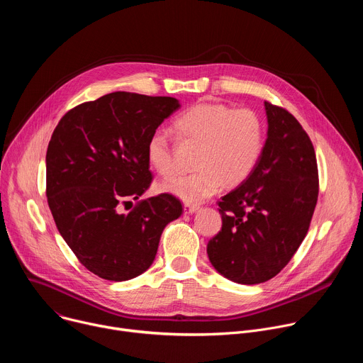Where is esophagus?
<instances>
[{
    "label": "esophagus",
    "mask_w": 363,
    "mask_h": 363,
    "mask_svg": "<svg viewBox=\"0 0 363 363\" xmlns=\"http://www.w3.org/2000/svg\"><path fill=\"white\" fill-rule=\"evenodd\" d=\"M198 210L196 205H191V203H184V213L185 214H194Z\"/></svg>",
    "instance_id": "esophagus-1"
}]
</instances>
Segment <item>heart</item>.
<instances>
[{"label": "heart", "instance_id": "heart-1", "mask_svg": "<svg viewBox=\"0 0 363 363\" xmlns=\"http://www.w3.org/2000/svg\"><path fill=\"white\" fill-rule=\"evenodd\" d=\"M181 140L198 145L194 155V172L179 174L160 189L188 203L213 196L225 185L242 182L254 169L263 147V125L248 109L233 111L220 103H199L172 123ZM146 160L162 177L175 171L168 135L155 130L146 143Z\"/></svg>", "mask_w": 363, "mask_h": 363}]
</instances>
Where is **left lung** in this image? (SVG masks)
Instances as JSON below:
<instances>
[{"mask_svg": "<svg viewBox=\"0 0 363 363\" xmlns=\"http://www.w3.org/2000/svg\"><path fill=\"white\" fill-rule=\"evenodd\" d=\"M267 139L251 174L218 202L221 231L206 245L213 267L238 284L277 276L304 240L319 195L312 140L287 111L264 101Z\"/></svg>", "mask_w": 363, "mask_h": 363, "instance_id": "8db88e82", "label": "left lung"}]
</instances>
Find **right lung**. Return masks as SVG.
Masks as SVG:
<instances>
[{
  "label": "right lung",
  "instance_id": "right-lung-1",
  "mask_svg": "<svg viewBox=\"0 0 363 363\" xmlns=\"http://www.w3.org/2000/svg\"><path fill=\"white\" fill-rule=\"evenodd\" d=\"M181 108L175 97L113 91L67 112L45 155L47 201L63 240L93 274L125 281L146 272L164 228L182 214L171 194L138 202L150 185L146 143Z\"/></svg>",
  "mask_w": 363,
  "mask_h": 363
}]
</instances>
